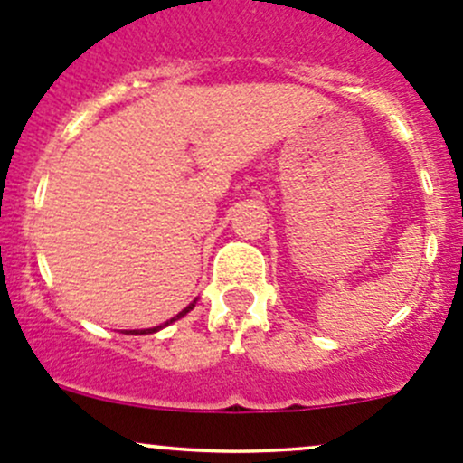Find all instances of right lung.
Wrapping results in <instances>:
<instances>
[{
    "mask_svg": "<svg viewBox=\"0 0 463 463\" xmlns=\"http://www.w3.org/2000/svg\"><path fill=\"white\" fill-rule=\"evenodd\" d=\"M193 306H195V303H191V306H189V307H184V309H182V312H180V314H177V317H174V318H171V321H166L165 325L174 323V321H177V318H182V317H184V314H186V312H189V309H193ZM165 325H160V327H165ZM160 327H151V329H134V332H129V334H154V332H157V329H160Z\"/></svg>",
    "mask_w": 463,
    "mask_h": 463,
    "instance_id": "obj_1",
    "label": "right lung"
}]
</instances>
